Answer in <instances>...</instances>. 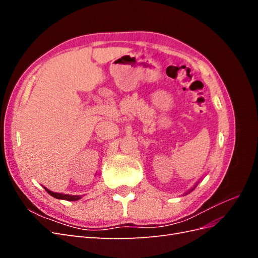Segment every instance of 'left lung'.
I'll return each instance as SVG.
<instances>
[{
    "mask_svg": "<svg viewBox=\"0 0 258 258\" xmlns=\"http://www.w3.org/2000/svg\"><path fill=\"white\" fill-rule=\"evenodd\" d=\"M198 183H199V182H197L196 184H195V185H194V187H191V188H190V189H189L188 191H187V192H185L184 195H187V194H189V192H191V191H192V190H194L195 188H196V187H197V185H198Z\"/></svg>",
    "mask_w": 258,
    "mask_h": 258,
    "instance_id": "8db88e82",
    "label": "left lung"
}]
</instances>
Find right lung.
<instances>
[{"label": "right lung", "mask_w": 258, "mask_h": 258, "mask_svg": "<svg viewBox=\"0 0 258 258\" xmlns=\"http://www.w3.org/2000/svg\"><path fill=\"white\" fill-rule=\"evenodd\" d=\"M45 190L47 191L50 196H52L53 198H57V199H61V200H68V201H76L81 199L83 196H76V195H68V194H60V192H54V191H51L49 189L46 188V187H44Z\"/></svg>", "instance_id": "add662e5"}]
</instances>
